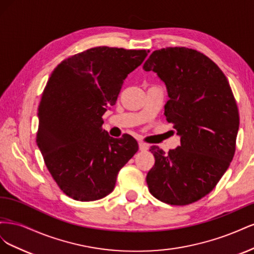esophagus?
Wrapping results in <instances>:
<instances>
[{
	"mask_svg": "<svg viewBox=\"0 0 254 254\" xmlns=\"http://www.w3.org/2000/svg\"><path fill=\"white\" fill-rule=\"evenodd\" d=\"M139 148L142 151H146V150L149 148V146L146 144V143H144V142H139Z\"/></svg>",
	"mask_w": 254,
	"mask_h": 254,
	"instance_id": "obj_1",
	"label": "esophagus"
}]
</instances>
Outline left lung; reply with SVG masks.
<instances>
[{
	"mask_svg": "<svg viewBox=\"0 0 254 254\" xmlns=\"http://www.w3.org/2000/svg\"><path fill=\"white\" fill-rule=\"evenodd\" d=\"M143 68L165 83L164 114L181 136L168 153L151 146L148 190L167 204L193 203L213 190L234 157L240 115L232 90L218 65L196 50L155 51Z\"/></svg>",
	"mask_w": 254,
	"mask_h": 254,
	"instance_id": "left-lung-1",
	"label": "left lung"
}]
</instances>
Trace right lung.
<instances>
[{
	"label": "right lung",
	"instance_id": "1",
	"mask_svg": "<svg viewBox=\"0 0 254 254\" xmlns=\"http://www.w3.org/2000/svg\"><path fill=\"white\" fill-rule=\"evenodd\" d=\"M149 51L97 47L64 60L53 71L38 108L37 145L53 179L78 201L109 195L121 168L139 149L131 135L102 128L129 73Z\"/></svg>",
	"mask_w": 254,
	"mask_h": 254
}]
</instances>
